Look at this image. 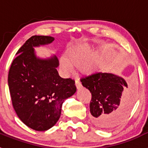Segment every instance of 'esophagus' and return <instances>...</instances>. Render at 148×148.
<instances>
[{
    "instance_id": "esophagus-1",
    "label": "esophagus",
    "mask_w": 148,
    "mask_h": 148,
    "mask_svg": "<svg viewBox=\"0 0 148 148\" xmlns=\"http://www.w3.org/2000/svg\"><path fill=\"white\" fill-rule=\"evenodd\" d=\"M75 86H76L77 89H80L82 87V84L78 80H75Z\"/></svg>"
}]
</instances>
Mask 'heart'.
Here are the masks:
<instances>
[{"label": "heart", "mask_w": 148, "mask_h": 148, "mask_svg": "<svg viewBox=\"0 0 148 148\" xmlns=\"http://www.w3.org/2000/svg\"><path fill=\"white\" fill-rule=\"evenodd\" d=\"M93 48L87 44H82L68 50L65 57L60 59L62 70L69 73L73 67H78L79 71L84 75H92L99 70L101 57L99 53H93Z\"/></svg>", "instance_id": "heart-1"}]
</instances>
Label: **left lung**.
<instances>
[{"label":"left lung","instance_id":"left-lung-1","mask_svg":"<svg viewBox=\"0 0 148 148\" xmlns=\"http://www.w3.org/2000/svg\"><path fill=\"white\" fill-rule=\"evenodd\" d=\"M81 82L92 94L90 118L95 126L110 129L126 119L134 102V92L124 78L110 73H98Z\"/></svg>","mask_w":148,"mask_h":148}]
</instances>
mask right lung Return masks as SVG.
<instances>
[{
    "label": "right lung",
    "mask_w": 148,
    "mask_h": 148,
    "mask_svg": "<svg viewBox=\"0 0 148 148\" xmlns=\"http://www.w3.org/2000/svg\"><path fill=\"white\" fill-rule=\"evenodd\" d=\"M54 38L34 35L16 53L8 75L12 102L18 118L37 131L53 127L59 119L64 101L76 92L75 81L58 75L56 56L38 57L34 47L47 45Z\"/></svg>",
    "instance_id": "obj_1"
}]
</instances>
